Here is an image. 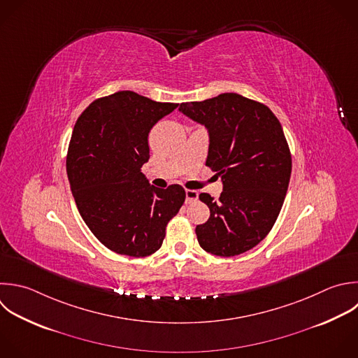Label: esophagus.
Instances as JSON below:
<instances>
[{
	"instance_id": "obj_1",
	"label": "esophagus",
	"mask_w": 358,
	"mask_h": 358,
	"mask_svg": "<svg viewBox=\"0 0 358 358\" xmlns=\"http://www.w3.org/2000/svg\"><path fill=\"white\" fill-rule=\"evenodd\" d=\"M199 199V193L196 190H186V203L192 204Z\"/></svg>"
}]
</instances>
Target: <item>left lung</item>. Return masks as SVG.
Returning a JSON list of instances; mask_svg holds the SVG:
<instances>
[{
	"instance_id": "1",
	"label": "left lung",
	"mask_w": 358,
	"mask_h": 358,
	"mask_svg": "<svg viewBox=\"0 0 358 358\" xmlns=\"http://www.w3.org/2000/svg\"><path fill=\"white\" fill-rule=\"evenodd\" d=\"M179 112L206 127V165L222 182L218 201L199 196L210 208L196 227L199 245L222 257L241 255L266 238L287 194L291 155L282 127L266 105L234 92L180 103Z\"/></svg>"
}]
</instances>
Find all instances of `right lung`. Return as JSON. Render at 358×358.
Wrapping results in <instances>:
<instances>
[{
  "label": "right lung",
  "instance_id": "obj_1",
  "mask_svg": "<svg viewBox=\"0 0 358 358\" xmlns=\"http://www.w3.org/2000/svg\"><path fill=\"white\" fill-rule=\"evenodd\" d=\"M178 106L119 91L92 102L74 126L67 175L76 204L98 241L119 255L157 252L185 203L182 186L158 189L141 172L151 129Z\"/></svg>",
  "mask_w": 358,
  "mask_h": 358
}]
</instances>
